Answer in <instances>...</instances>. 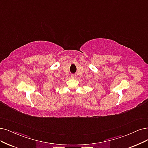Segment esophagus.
I'll use <instances>...</instances> for the list:
<instances>
[{
	"instance_id": "1",
	"label": "esophagus",
	"mask_w": 148,
	"mask_h": 148,
	"mask_svg": "<svg viewBox=\"0 0 148 148\" xmlns=\"http://www.w3.org/2000/svg\"><path fill=\"white\" fill-rule=\"evenodd\" d=\"M71 78H72V79H75L76 78V75H75V74L71 75Z\"/></svg>"
}]
</instances>
